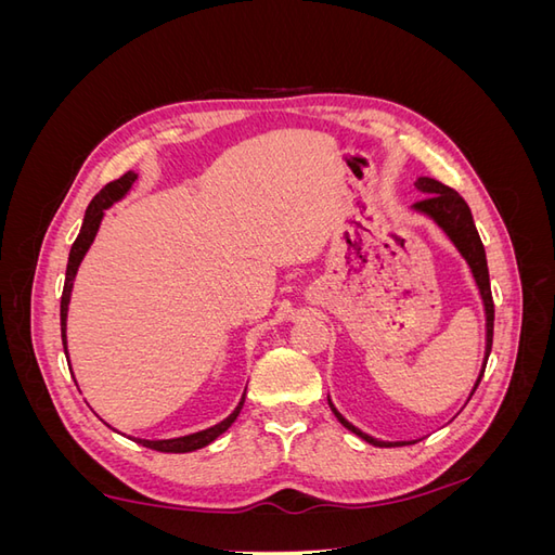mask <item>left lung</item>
I'll return each mask as SVG.
<instances>
[{"instance_id": "obj_1", "label": "left lung", "mask_w": 555, "mask_h": 555, "mask_svg": "<svg viewBox=\"0 0 555 555\" xmlns=\"http://www.w3.org/2000/svg\"><path fill=\"white\" fill-rule=\"evenodd\" d=\"M414 188L422 192V194H426V196L422 201H416V204L412 206V210L430 217V220L447 233V238L453 243V247L461 251V257L469 266V273H473L475 284H477V289H479V296H481L483 312H486V351H483L481 373H479V377L475 382V389H473V393H475L481 377H483L486 361H489L491 347H493V319H495L493 296H491V280H489V266H486V251H483L481 238H479V233H477L473 212H469V206L465 204V198L456 190H451V188H447V184L438 182L435 178H426V176L418 178L414 182ZM473 393H469V398H473ZM328 405H331L333 414L338 416V422L347 430L359 435V438L365 440L367 444H375V447H402V444L416 442V440H412V442H384V440H377V438H373V435L359 430L354 424H349L347 418L338 410H335L331 398H328Z\"/></svg>"}]
</instances>
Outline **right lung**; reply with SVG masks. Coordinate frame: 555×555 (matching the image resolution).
<instances>
[{"label": "right lung", "instance_id": "obj_1", "mask_svg": "<svg viewBox=\"0 0 555 555\" xmlns=\"http://www.w3.org/2000/svg\"><path fill=\"white\" fill-rule=\"evenodd\" d=\"M137 178H139L137 173L127 171L122 178L108 182L106 188L90 201V206L86 210V217H82L80 233H78V238L74 241L72 251H69V263H66V278H64V292H62V300H60V324H62L64 354H69V351H66V312H69V300H72V289H74V280H76V273H78V266H80L82 257L88 255V249H90V245H92V241L96 236V231H99V224H102V220H104V210L111 208L115 201H120L131 190V184L137 182ZM243 402H245V393H243L241 402L236 405V410H233L224 418V422L215 424V426H210L206 430H198V433H192V435H182V438H173V440H141V438H137V442L147 447V449L164 451V453H188V451H196L201 447H208L212 440L220 438V435L233 422H236V416L243 410Z\"/></svg>", "mask_w": 555, "mask_h": 555}]
</instances>
